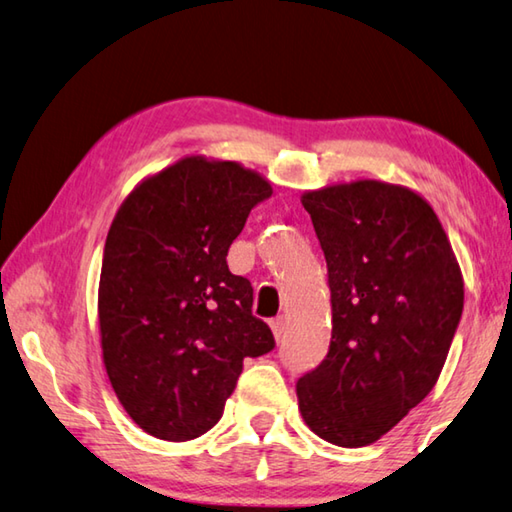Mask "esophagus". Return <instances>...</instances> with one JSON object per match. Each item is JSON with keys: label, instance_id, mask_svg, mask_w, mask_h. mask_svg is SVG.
Segmentation results:
<instances>
[{"label": "esophagus", "instance_id": "esophagus-1", "mask_svg": "<svg viewBox=\"0 0 512 512\" xmlns=\"http://www.w3.org/2000/svg\"><path fill=\"white\" fill-rule=\"evenodd\" d=\"M271 327H273V333H275V338L280 340V338H284V333H286V329H288V324H286V318H275L273 322H271Z\"/></svg>", "mask_w": 512, "mask_h": 512}]
</instances>
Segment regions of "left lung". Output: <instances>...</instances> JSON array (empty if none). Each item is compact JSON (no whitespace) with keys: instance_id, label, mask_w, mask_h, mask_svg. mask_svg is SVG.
Returning a JSON list of instances; mask_svg holds the SVG:
<instances>
[{"instance_id":"obj_1","label":"left lung","mask_w":512,"mask_h":512,"mask_svg":"<svg viewBox=\"0 0 512 512\" xmlns=\"http://www.w3.org/2000/svg\"><path fill=\"white\" fill-rule=\"evenodd\" d=\"M302 206L327 259L333 329L297 401L320 439L360 448L439 380L463 311L461 271L430 203L401 185H331Z\"/></svg>"}]
</instances>
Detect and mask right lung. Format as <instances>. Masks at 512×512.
<instances>
[{
    "mask_svg": "<svg viewBox=\"0 0 512 512\" xmlns=\"http://www.w3.org/2000/svg\"><path fill=\"white\" fill-rule=\"evenodd\" d=\"M271 183L188 156L145 179L109 228L98 320L111 387L147 434L190 441L215 425L244 358L275 349L228 248Z\"/></svg>",
    "mask_w": 512,
    "mask_h": 512,
    "instance_id": "1",
    "label": "right lung"
}]
</instances>
